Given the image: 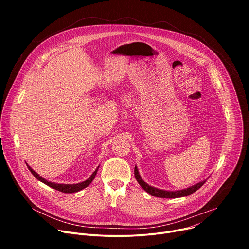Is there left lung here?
I'll return each mask as SVG.
<instances>
[{"mask_svg": "<svg viewBox=\"0 0 249 249\" xmlns=\"http://www.w3.org/2000/svg\"><path fill=\"white\" fill-rule=\"evenodd\" d=\"M135 177L137 181L139 182V184L141 185V187L143 188L146 192H148L149 194L155 196V197H160V198H179V197H184L187 195H190L192 193H194L195 191H197L200 187H202V185L206 182V180L201 181L189 188L183 189V190H179V191H165V190H160L158 188H155L153 186H150L149 184H147L143 179L141 178V176L139 174L138 168L135 166Z\"/></svg>", "mask_w": 249, "mask_h": 249, "instance_id": "left-lung-1", "label": "left lung"}]
</instances>
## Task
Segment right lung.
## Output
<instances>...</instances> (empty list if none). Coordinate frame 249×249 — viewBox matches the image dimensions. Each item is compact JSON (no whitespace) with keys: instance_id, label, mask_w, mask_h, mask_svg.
<instances>
[{"instance_id":"obj_1","label":"right lung","mask_w":249,"mask_h":249,"mask_svg":"<svg viewBox=\"0 0 249 249\" xmlns=\"http://www.w3.org/2000/svg\"><path fill=\"white\" fill-rule=\"evenodd\" d=\"M27 167L28 169L30 170V172L33 174V176H35V178H37L38 180H40L41 182H43L44 184L48 185L49 187H52L53 189H56L58 191H61L63 193H74V192H78L86 187H88L91 181L94 179V177L96 175V172H97V169L98 167L95 169V171L91 174V176L89 177V179H87L86 181L84 182H81V183H77V184H58V183H54V182H50V181H47L46 179H44L43 177H41L39 174H37L36 172H35L28 164H27Z\"/></svg>"}]
</instances>
